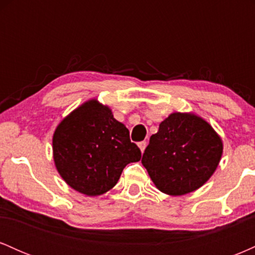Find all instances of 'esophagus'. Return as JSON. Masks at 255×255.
Returning <instances> with one entry per match:
<instances>
[{"label":"esophagus","instance_id":"34e87169","mask_svg":"<svg viewBox=\"0 0 255 255\" xmlns=\"http://www.w3.org/2000/svg\"><path fill=\"white\" fill-rule=\"evenodd\" d=\"M137 145H139L140 151L144 152V151H145V148H146V146H147V142H146V141H140L139 144H137Z\"/></svg>","mask_w":255,"mask_h":255}]
</instances>
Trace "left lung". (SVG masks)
Segmentation results:
<instances>
[{
	"label": "left lung",
	"instance_id": "8db88e82",
	"mask_svg": "<svg viewBox=\"0 0 255 255\" xmlns=\"http://www.w3.org/2000/svg\"><path fill=\"white\" fill-rule=\"evenodd\" d=\"M222 152V139L205 120L174 113L150 137L141 163L160 192L183 195L212 176Z\"/></svg>",
	"mask_w": 255,
	"mask_h": 255
}]
</instances>
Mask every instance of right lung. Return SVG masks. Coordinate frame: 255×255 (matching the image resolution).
<instances>
[{
  "mask_svg": "<svg viewBox=\"0 0 255 255\" xmlns=\"http://www.w3.org/2000/svg\"><path fill=\"white\" fill-rule=\"evenodd\" d=\"M52 151L58 174L67 184L90 197L113 188L125 166L141 158L129 130L96 99L84 103L57 126Z\"/></svg>",
  "mask_w": 255,
  "mask_h": 255,
  "instance_id": "obj_1",
  "label": "right lung"
}]
</instances>
